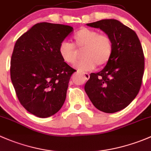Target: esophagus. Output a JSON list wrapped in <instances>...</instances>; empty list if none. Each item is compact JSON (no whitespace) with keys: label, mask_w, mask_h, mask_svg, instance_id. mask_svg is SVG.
Instances as JSON below:
<instances>
[{"label":"esophagus","mask_w":151,"mask_h":151,"mask_svg":"<svg viewBox=\"0 0 151 151\" xmlns=\"http://www.w3.org/2000/svg\"><path fill=\"white\" fill-rule=\"evenodd\" d=\"M82 74H83V76H84V78L86 79V80H88V79H89L90 76L88 73H82Z\"/></svg>","instance_id":"obj_1"}]
</instances>
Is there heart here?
<instances>
[{"mask_svg": "<svg viewBox=\"0 0 151 151\" xmlns=\"http://www.w3.org/2000/svg\"><path fill=\"white\" fill-rule=\"evenodd\" d=\"M76 49H83V60L78 62L76 68L78 70H91L97 65L102 67L108 63L113 53V43L106 34L99 33L94 29L82 28L73 37V44L63 41L58 49L59 55L63 62L74 64L77 58Z\"/></svg>", "mask_w": 151, "mask_h": 151, "instance_id": "b5f03b06", "label": "heart"}]
</instances>
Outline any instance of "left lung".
Segmentation results:
<instances>
[{
    "mask_svg": "<svg viewBox=\"0 0 151 151\" xmlns=\"http://www.w3.org/2000/svg\"><path fill=\"white\" fill-rule=\"evenodd\" d=\"M87 25L105 32L113 43L106 66L90 74L84 89L96 108L113 113L128 106L140 89L145 57L136 32L116 19H102Z\"/></svg>",
    "mask_w": 151,
    "mask_h": 151,
    "instance_id": "left-lung-1",
    "label": "left lung"
}]
</instances>
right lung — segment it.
<instances>
[{"instance_id":"1","label":"right lung","mask_w":151,"mask_h":151,"mask_svg":"<svg viewBox=\"0 0 151 151\" xmlns=\"http://www.w3.org/2000/svg\"><path fill=\"white\" fill-rule=\"evenodd\" d=\"M73 32L60 24H35L19 37L11 60L10 73L20 104L39 118L52 116L64 104L76 70L59 55L60 44Z\"/></svg>"}]
</instances>
